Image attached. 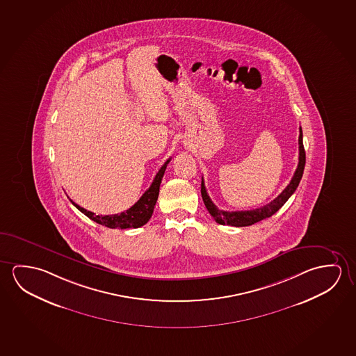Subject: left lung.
Returning a JSON list of instances; mask_svg holds the SVG:
<instances>
[{
    "instance_id": "1",
    "label": "left lung",
    "mask_w": 356,
    "mask_h": 356,
    "mask_svg": "<svg viewBox=\"0 0 356 356\" xmlns=\"http://www.w3.org/2000/svg\"><path fill=\"white\" fill-rule=\"evenodd\" d=\"M299 157L298 165L297 170L294 172L292 179L289 181L284 191H283L276 199H273L271 203L266 204L264 207H261L259 209L245 210V211H225V210H220L216 205H215L211 199H210L207 189H205V184H204V179L202 178V197H203L204 204L207 207V209L209 211L210 215L214 218L215 221L221 225H230L236 226V227H241V226H250L259 222V221L264 220L266 218H270L272 215L275 214L276 211L281 209L283 204L287 202L291 195L296 192L297 186H298L299 181L302 179L303 175V170H305V147H303V132H302V127H299Z\"/></svg>"
}]
</instances>
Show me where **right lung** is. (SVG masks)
I'll list each match as a JSON object with an SVG mask.
<instances>
[{"instance_id": "right-lung-1", "label": "right lung", "mask_w": 356, "mask_h": 356, "mask_svg": "<svg viewBox=\"0 0 356 356\" xmlns=\"http://www.w3.org/2000/svg\"><path fill=\"white\" fill-rule=\"evenodd\" d=\"M170 159H167V162L161 167L159 173L154 177L152 184L147 189L145 194L137 200V203L134 204L130 209L122 211L120 214L115 215H95L91 211L84 209L79 207L78 204H74L76 209H79L83 214L86 215L89 219L95 221L100 225L106 226L110 229H137L147 224V221L151 219L153 214V209L156 202L159 199V186L163 178L164 172L167 168V164L170 163Z\"/></svg>"}]
</instances>
